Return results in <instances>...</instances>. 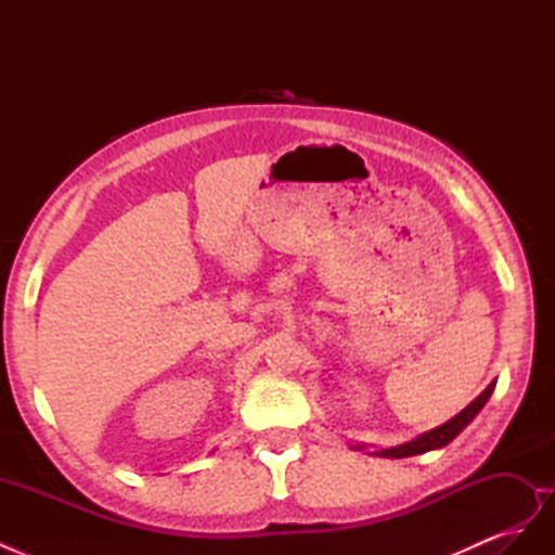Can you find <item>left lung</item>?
<instances>
[{
    "label": "left lung",
    "instance_id": "1",
    "mask_svg": "<svg viewBox=\"0 0 555 555\" xmlns=\"http://www.w3.org/2000/svg\"><path fill=\"white\" fill-rule=\"evenodd\" d=\"M493 389H495V379L489 386H486V389L473 402H469V405L463 412H459L456 416L449 418L447 424L433 428V430H428L424 435H418V438H414V440H410L405 444H398V447H391V449H382V451H375V453H377V456H384V459H408V456H418V453H426V451H433V449L447 447L481 412V408L486 405V400L491 398ZM359 449H363V447H359Z\"/></svg>",
    "mask_w": 555,
    "mask_h": 555
}]
</instances>
